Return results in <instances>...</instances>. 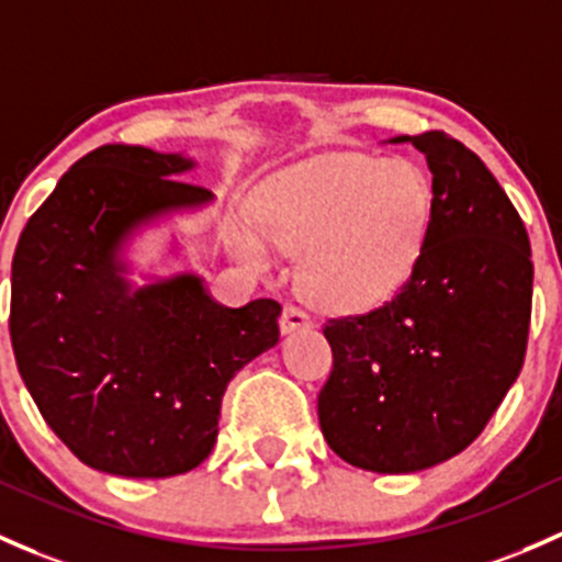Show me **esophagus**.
Here are the masks:
<instances>
[{"instance_id":"1","label":"esophagus","mask_w":562,"mask_h":562,"mask_svg":"<svg viewBox=\"0 0 562 562\" xmlns=\"http://www.w3.org/2000/svg\"><path fill=\"white\" fill-rule=\"evenodd\" d=\"M315 328V323H312V317L306 315V312H301L299 306H285L282 310V317H280V330L282 334H296V330H312Z\"/></svg>"}]
</instances>
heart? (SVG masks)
I'll return each mask as SVG.
<instances>
[{"label": "heart", "instance_id": "1", "mask_svg": "<svg viewBox=\"0 0 562 562\" xmlns=\"http://www.w3.org/2000/svg\"><path fill=\"white\" fill-rule=\"evenodd\" d=\"M434 221V186L406 158L328 153L271 175L252 193V223L232 247L269 271L280 247L299 257L296 282L312 304L360 315L390 301L415 274Z\"/></svg>", "mask_w": 562, "mask_h": 562}]
</instances>
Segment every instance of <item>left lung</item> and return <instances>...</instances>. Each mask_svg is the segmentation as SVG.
Here are the masks:
<instances>
[{
    "label": "left lung",
    "mask_w": 562,
    "mask_h": 562,
    "mask_svg": "<svg viewBox=\"0 0 562 562\" xmlns=\"http://www.w3.org/2000/svg\"><path fill=\"white\" fill-rule=\"evenodd\" d=\"M425 153L434 221L415 274L380 310L328 321L317 395L328 447L376 474H415L482 434L525 360L533 263L525 223L482 158L445 132Z\"/></svg>",
    "instance_id": "1"
}]
</instances>
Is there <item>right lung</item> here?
Wrapping results in <instances>:
<instances>
[{
    "mask_svg": "<svg viewBox=\"0 0 562 562\" xmlns=\"http://www.w3.org/2000/svg\"><path fill=\"white\" fill-rule=\"evenodd\" d=\"M193 169L186 153L97 147L18 239V371L53 434L104 474L161 480L196 469L215 447L228 382L280 341L277 301L234 310L212 299L202 274H156L132 258L147 228L215 202L177 180ZM172 258H182L175 234L161 263Z\"/></svg>",
    "mask_w": 562,
    "mask_h": 562,
    "instance_id": "add662e5",
    "label": "right lung"
}]
</instances>
